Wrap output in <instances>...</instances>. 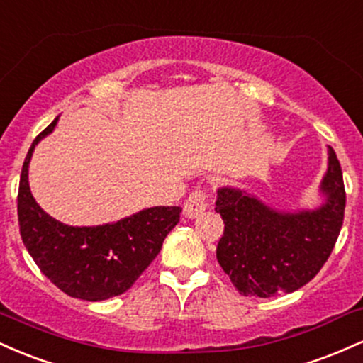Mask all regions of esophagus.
Returning <instances> with one entry per match:
<instances>
[{"label":"esophagus","mask_w":363,"mask_h":363,"mask_svg":"<svg viewBox=\"0 0 363 363\" xmlns=\"http://www.w3.org/2000/svg\"><path fill=\"white\" fill-rule=\"evenodd\" d=\"M208 208V194L203 189H196L191 193L184 203V215L187 218H196Z\"/></svg>","instance_id":"34e87169"}]
</instances>
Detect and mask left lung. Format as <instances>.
<instances>
[{
  "label": "left lung",
  "mask_w": 363,
  "mask_h": 363,
  "mask_svg": "<svg viewBox=\"0 0 363 363\" xmlns=\"http://www.w3.org/2000/svg\"><path fill=\"white\" fill-rule=\"evenodd\" d=\"M319 191L323 205L297 211L277 210L239 187L216 191L215 211L225 223L216 259L240 294L261 298L290 294L319 273L340 235L347 203L331 147Z\"/></svg>",
  "instance_id": "obj_1"
}]
</instances>
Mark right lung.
I'll return each mask as SVG.
<instances>
[{"label":"right lung","mask_w":363,"mask_h":363,"mask_svg":"<svg viewBox=\"0 0 363 363\" xmlns=\"http://www.w3.org/2000/svg\"><path fill=\"white\" fill-rule=\"evenodd\" d=\"M56 118L34 140L25 157L18 187L20 235L39 269L69 297L99 302L124 294L160 252L182 208L153 206L118 222L72 227L37 205L28 186V165Z\"/></svg>","instance_id":"obj_1"}]
</instances>
